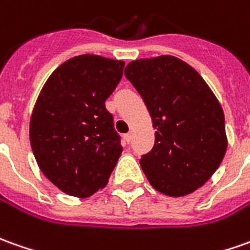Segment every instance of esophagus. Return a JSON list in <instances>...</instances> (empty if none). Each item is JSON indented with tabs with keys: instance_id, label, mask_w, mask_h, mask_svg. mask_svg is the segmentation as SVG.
<instances>
[{
	"instance_id": "1",
	"label": "esophagus",
	"mask_w": 250,
	"mask_h": 250,
	"mask_svg": "<svg viewBox=\"0 0 250 250\" xmlns=\"http://www.w3.org/2000/svg\"><path fill=\"white\" fill-rule=\"evenodd\" d=\"M123 138H125V141L127 142V144H130V141H131V138H132V134H131V132H128V134H125V137H123Z\"/></svg>"
}]
</instances>
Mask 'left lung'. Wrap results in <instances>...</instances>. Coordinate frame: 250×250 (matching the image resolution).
Masks as SVG:
<instances>
[{"mask_svg": "<svg viewBox=\"0 0 250 250\" xmlns=\"http://www.w3.org/2000/svg\"><path fill=\"white\" fill-rule=\"evenodd\" d=\"M154 127L153 149L139 160L149 183L169 197L188 196L218 169L227 150L225 113L194 68L174 56L128 62Z\"/></svg>", "mask_w": 250, "mask_h": 250, "instance_id": "obj_1", "label": "left lung"}]
</instances>
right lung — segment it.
I'll use <instances>...</instances> for the list:
<instances>
[{
  "mask_svg": "<svg viewBox=\"0 0 250 250\" xmlns=\"http://www.w3.org/2000/svg\"><path fill=\"white\" fill-rule=\"evenodd\" d=\"M125 61L82 54L62 62L41 90L30 120L40 169L69 196L104 189L123 147L105 108L122 79Z\"/></svg>",
  "mask_w": 250,
  "mask_h": 250,
  "instance_id": "right-lung-1",
  "label": "right lung"
}]
</instances>
